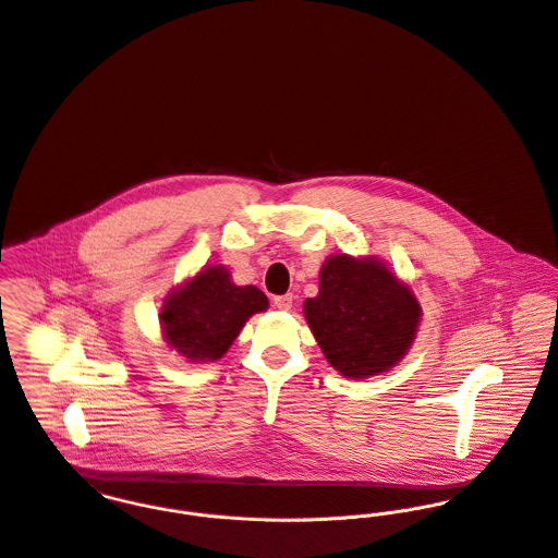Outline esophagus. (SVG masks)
Returning <instances> with one entry per match:
<instances>
[{"mask_svg": "<svg viewBox=\"0 0 558 558\" xmlns=\"http://www.w3.org/2000/svg\"><path fill=\"white\" fill-rule=\"evenodd\" d=\"M274 304H276V308L287 312V310H291V306H293V295L291 293L278 295V298H274Z\"/></svg>", "mask_w": 558, "mask_h": 558, "instance_id": "34e87169", "label": "esophagus"}]
</instances>
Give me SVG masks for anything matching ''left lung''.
<instances>
[{
    "label": "left lung",
    "instance_id": "1",
    "mask_svg": "<svg viewBox=\"0 0 558 558\" xmlns=\"http://www.w3.org/2000/svg\"><path fill=\"white\" fill-rule=\"evenodd\" d=\"M310 329L331 368L366 378L393 368L411 349L422 308L413 291L378 258L329 256L318 295L304 304Z\"/></svg>",
    "mask_w": 558,
    "mask_h": 558
}]
</instances>
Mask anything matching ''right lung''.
<instances>
[{
    "mask_svg": "<svg viewBox=\"0 0 558 558\" xmlns=\"http://www.w3.org/2000/svg\"><path fill=\"white\" fill-rule=\"evenodd\" d=\"M269 302L256 287H238L225 265L201 269L173 289L160 310L167 344L192 364L220 360L252 314Z\"/></svg>",
    "mask_w": 558,
    "mask_h": 558,
    "instance_id": "right-lung-1",
    "label": "right lung"
}]
</instances>
